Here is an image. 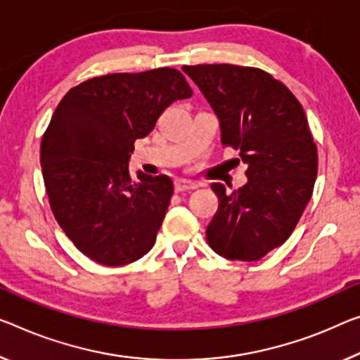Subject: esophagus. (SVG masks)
Segmentation results:
<instances>
[{
  "label": "esophagus",
  "instance_id": "1",
  "mask_svg": "<svg viewBox=\"0 0 360 360\" xmlns=\"http://www.w3.org/2000/svg\"><path fill=\"white\" fill-rule=\"evenodd\" d=\"M196 186H198V185H196V184H193V181H190V180H184V179L175 180V191H176V193L195 190Z\"/></svg>",
  "mask_w": 360,
  "mask_h": 360
}]
</instances>
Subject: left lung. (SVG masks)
<instances>
[{
	"label": "left lung",
	"mask_w": 360,
	"mask_h": 360,
	"mask_svg": "<svg viewBox=\"0 0 360 360\" xmlns=\"http://www.w3.org/2000/svg\"><path fill=\"white\" fill-rule=\"evenodd\" d=\"M219 119L220 141L240 151L248 181L211 188L219 209L209 246L230 261H259L283 245L300 222L317 179V148L296 96L256 68L184 65Z\"/></svg>",
	"instance_id": "8db88e82"
}]
</instances>
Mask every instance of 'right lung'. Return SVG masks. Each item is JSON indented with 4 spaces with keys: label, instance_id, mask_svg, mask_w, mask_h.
I'll return each mask as SVG.
<instances>
[{
    "label": "right lung",
    "instance_id": "add662e5",
    "mask_svg": "<svg viewBox=\"0 0 360 360\" xmlns=\"http://www.w3.org/2000/svg\"><path fill=\"white\" fill-rule=\"evenodd\" d=\"M191 95L181 72L162 68L95 77L60 99L41 138L43 180L60 229L91 261L117 267L154 246L174 184L140 170L131 180L130 153Z\"/></svg>",
    "mask_w": 360,
    "mask_h": 360
}]
</instances>
